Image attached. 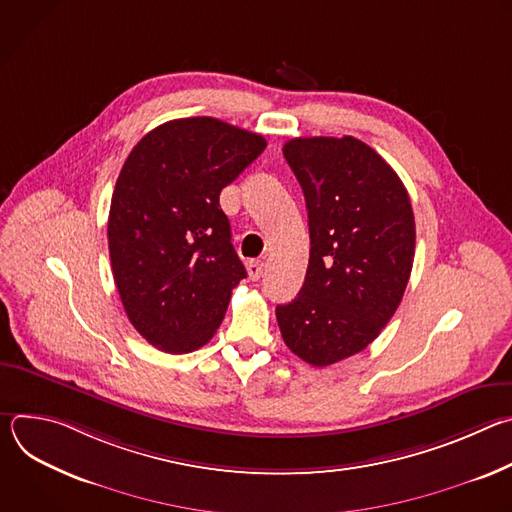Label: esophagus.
<instances>
[{
  "instance_id": "esophagus-1",
  "label": "esophagus",
  "mask_w": 512,
  "mask_h": 512,
  "mask_svg": "<svg viewBox=\"0 0 512 512\" xmlns=\"http://www.w3.org/2000/svg\"><path fill=\"white\" fill-rule=\"evenodd\" d=\"M247 271H249V277H251L253 281H257V279L263 275V261L251 259V261L247 263Z\"/></svg>"
}]
</instances>
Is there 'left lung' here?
I'll use <instances>...</instances> for the list:
<instances>
[{
    "label": "left lung",
    "mask_w": 512,
    "mask_h": 512,
    "mask_svg": "<svg viewBox=\"0 0 512 512\" xmlns=\"http://www.w3.org/2000/svg\"><path fill=\"white\" fill-rule=\"evenodd\" d=\"M306 198L310 263L296 300L275 308L287 348L328 367L367 348L401 304L415 257V218L395 170L352 137L283 145Z\"/></svg>",
    "instance_id": "obj_1"
}]
</instances>
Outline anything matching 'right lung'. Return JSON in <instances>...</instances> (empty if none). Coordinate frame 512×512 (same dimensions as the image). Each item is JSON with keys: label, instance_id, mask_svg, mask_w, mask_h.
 <instances>
[{"label": "right lung", "instance_id": "add662e5", "mask_svg": "<svg viewBox=\"0 0 512 512\" xmlns=\"http://www.w3.org/2000/svg\"><path fill=\"white\" fill-rule=\"evenodd\" d=\"M265 137L214 117L162 123L127 156L109 210V257L133 328L170 354L204 346L247 271L218 204Z\"/></svg>", "mask_w": 512, "mask_h": 512}]
</instances>
